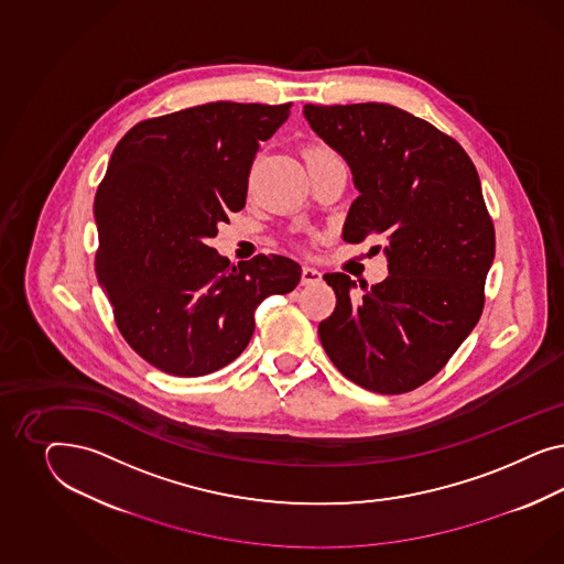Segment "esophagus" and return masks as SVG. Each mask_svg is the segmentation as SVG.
I'll return each mask as SVG.
<instances>
[{
    "label": "esophagus",
    "mask_w": 564,
    "mask_h": 564,
    "mask_svg": "<svg viewBox=\"0 0 564 564\" xmlns=\"http://www.w3.org/2000/svg\"><path fill=\"white\" fill-rule=\"evenodd\" d=\"M323 281V273L312 269V267H304L302 269V285H316Z\"/></svg>",
    "instance_id": "1"
}]
</instances>
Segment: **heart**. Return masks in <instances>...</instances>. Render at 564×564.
Returning <instances> with one entry per match:
<instances>
[{"instance_id": "b5f03b06", "label": "heart", "mask_w": 564, "mask_h": 564, "mask_svg": "<svg viewBox=\"0 0 564 564\" xmlns=\"http://www.w3.org/2000/svg\"><path fill=\"white\" fill-rule=\"evenodd\" d=\"M328 154H335L325 144H312V147H307L306 151H304V161H310V159H318V156H328Z\"/></svg>"}]
</instances>
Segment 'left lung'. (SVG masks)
Segmentation results:
<instances>
[{"label": "left lung", "mask_w": 564, "mask_h": 564, "mask_svg": "<svg viewBox=\"0 0 564 564\" xmlns=\"http://www.w3.org/2000/svg\"><path fill=\"white\" fill-rule=\"evenodd\" d=\"M304 116L359 189L343 239L389 241V276L358 300L356 281L325 274L337 306L318 337L351 382L410 393L443 370L484 310L496 238L478 171L455 138L387 102L304 105Z\"/></svg>", "instance_id": "8db88e82"}]
</instances>
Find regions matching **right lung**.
I'll list each match as a JSON object with an SVG mask.
<instances>
[{"label":"right lung","mask_w":564,"mask_h":564,"mask_svg":"<svg viewBox=\"0 0 564 564\" xmlns=\"http://www.w3.org/2000/svg\"><path fill=\"white\" fill-rule=\"evenodd\" d=\"M291 102H206L137 123L95 196V271L121 337L171 376L231 364L254 333L258 304L290 293L302 269L258 254L229 267L208 239L241 210L260 142Z\"/></svg>","instance_id":"obj_1"}]
</instances>
